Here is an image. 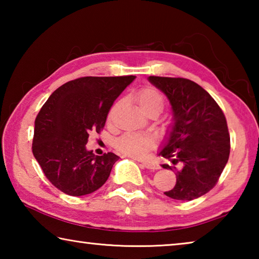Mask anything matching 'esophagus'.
Wrapping results in <instances>:
<instances>
[{
    "mask_svg": "<svg viewBox=\"0 0 259 259\" xmlns=\"http://www.w3.org/2000/svg\"><path fill=\"white\" fill-rule=\"evenodd\" d=\"M142 164L145 166V168L147 169H151V170H157L160 169V165L157 162H154V161H143Z\"/></svg>",
    "mask_w": 259,
    "mask_h": 259,
    "instance_id": "34e87169",
    "label": "esophagus"
}]
</instances>
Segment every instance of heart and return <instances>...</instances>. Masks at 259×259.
Instances as JSON below:
<instances>
[{"label": "heart", "mask_w": 259, "mask_h": 259, "mask_svg": "<svg viewBox=\"0 0 259 259\" xmlns=\"http://www.w3.org/2000/svg\"><path fill=\"white\" fill-rule=\"evenodd\" d=\"M136 100L140 111L146 115H150L152 113L159 114L164 107L163 97L154 88H144L138 93ZM154 146L155 139L150 135L125 134L115 142L117 151L122 154L134 157H143Z\"/></svg>", "instance_id": "1"}]
</instances>
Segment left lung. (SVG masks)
Segmentation results:
<instances>
[{"label":"left lung","instance_id":"left-lung-1","mask_svg":"<svg viewBox=\"0 0 259 259\" xmlns=\"http://www.w3.org/2000/svg\"><path fill=\"white\" fill-rule=\"evenodd\" d=\"M164 93L174 112V125L160 155L171 161L164 169L176 172V185L164 194L191 201L216 185L230 156L226 117L211 96L198 83L183 77L150 76Z\"/></svg>","mask_w":259,"mask_h":259}]
</instances>
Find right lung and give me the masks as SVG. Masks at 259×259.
<instances>
[{
	"label": "right lung",
	"instance_id": "add662e5",
	"mask_svg": "<svg viewBox=\"0 0 259 259\" xmlns=\"http://www.w3.org/2000/svg\"><path fill=\"white\" fill-rule=\"evenodd\" d=\"M135 80L126 76H84L55 90L35 119L33 154L52 185L81 196L106 183L119 156L87 151L90 133L100 134L112 105Z\"/></svg>",
	"mask_w": 259,
	"mask_h": 259
}]
</instances>
